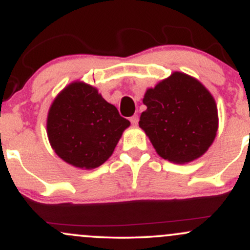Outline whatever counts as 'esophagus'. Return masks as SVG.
Here are the masks:
<instances>
[{"mask_svg": "<svg viewBox=\"0 0 250 250\" xmlns=\"http://www.w3.org/2000/svg\"><path fill=\"white\" fill-rule=\"evenodd\" d=\"M130 122L133 125H138L139 123V116L138 115H134V116L130 117Z\"/></svg>", "mask_w": 250, "mask_h": 250, "instance_id": "1", "label": "esophagus"}]
</instances>
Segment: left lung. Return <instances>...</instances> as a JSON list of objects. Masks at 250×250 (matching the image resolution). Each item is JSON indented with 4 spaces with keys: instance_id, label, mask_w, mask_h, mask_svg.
Listing matches in <instances>:
<instances>
[{
    "instance_id": "1",
    "label": "left lung",
    "mask_w": 250,
    "mask_h": 250,
    "mask_svg": "<svg viewBox=\"0 0 250 250\" xmlns=\"http://www.w3.org/2000/svg\"><path fill=\"white\" fill-rule=\"evenodd\" d=\"M142 102L147 109L139 125L163 159L188 164L212 145L218 129L217 105L198 79L175 71L147 89Z\"/></svg>"
}]
</instances>
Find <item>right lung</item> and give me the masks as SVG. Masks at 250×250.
Here are the masks:
<instances>
[{"label": "right lung", "instance_id": "right-lung-1", "mask_svg": "<svg viewBox=\"0 0 250 250\" xmlns=\"http://www.w3.org/2000/svg\"><path fill=\"white\" fill-rule=\"evenodd\" d=\"M129 125L96 87L79 81L59 92L47 115L51 147L65 163L82 169L105 163Z\"/></svg>", "mask_w": 250, "mask_h": 250}]
</instances>
